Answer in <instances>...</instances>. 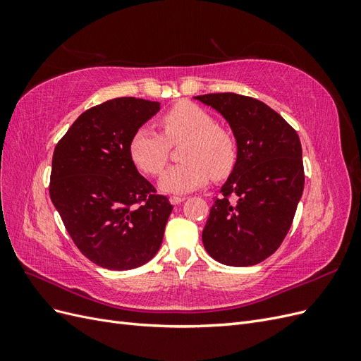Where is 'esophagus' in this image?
<instances>
[{"label": "esophagus", "instance_id": "esophagus-1", "mask_svg": "<svg viewBox=\"0 0 361 361\" xmlns=\"http://www.w3.org/2000/svg\"><path fill=\"white\" fill-rule=\"evenodd\" d=\"M183 200H185V197H182V195H171V197H170V202H171V204H174V206L180 204Z\"/></svg>", "mask_w": 361, "mask_h": 361}]
</instances>
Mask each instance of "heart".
<instances>
[{"label": "heart", "mask_w": 361, "mask_h": 361, "mask_svg": "<svg viewBox=\"0 0 361 361\" xmlns=\"http://www.w3.org/2000/svg\"><path fill=\"white\" fill-rule=\"evenodd\" d=\"M164 135L150 126L135 130L129 145L130 157L147 174L166 167L170 145L185 141L180 149L183 162L171 166L159 178V190L185 194L207 183L209 178L223 179L233 170L238 147L227 130L218 128L211 113L191 102H180L161 117Z\"/></svg>", "instance_id": "obj_1"}]
</instances>
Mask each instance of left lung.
<instances>
[{
  "label": "left lung",
  "instance_id": "obj_1",
  "mask_svg": "<svg viewBox=\"0 0 361 361\" xmlns=\"http://www.w3.org/2000/svg\"><path fill=\"white\" fill-rule=\"evenodd\" d=\"M194 99L226 118L238 147L223 195L215 199L203 228V245L223 265H256L280 247L302 195L300 137L279 113L255 97L211 93Z\"/></svg>",
  "mask_w": 361,
  "mask_h": 361
}]
</instances>
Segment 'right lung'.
<instances>
[{
	"mask_svg": "<svg viewBox=\"0 0 361 361\" xmlns=\"http://www.w3.org/2000/svg\"><path fill=\"white\" fill-rule=\"evenodd\" d=\"M159 102L116 97L84 111L54 149L49 195L93 264L134 269L154 257L173 211L138 173L129 145Z\"/></svg>",
	"mask_w": 361,
	"mask_h": 361,
	"instance_id": "1",
	"label": "right lung"
}]
</instances>
